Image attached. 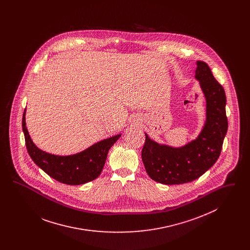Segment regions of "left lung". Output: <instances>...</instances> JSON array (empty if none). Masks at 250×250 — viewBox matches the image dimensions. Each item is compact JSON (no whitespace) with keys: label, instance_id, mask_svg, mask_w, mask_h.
<instances>
[{"label":"left lung","instance_id":"8db88e82","mask_svg":"<svg viewBox=\"0 0 250 250\" xmlns=\"http://www.w3.org/2000/svg\"><path fill=\"white\" fill-rule=\"evenodd\" d=\"M195 79L206 102V118L198 137L181 147L156 143L146 133L142 151L148 175L164 185L189 183L201 177L216 162L228 130L226 95L210 67L197 61Z\"/></svg>","mask_w":250,"mask_h":250}]
</instances>
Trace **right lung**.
Instances as JSON below:
<instances>
[{
	"label": "right lung",
	"instance_id": "add662e5",
	"mask_svg": "<svg viewBox=\"0 0 250 250\" xmlns=\"http://www.w3.org/2000/svg\"><path fill=\"white\" fill-rule=\"evenodd\" d=\"M25 114L26 109L22 118V130L31 158L51 178L70 186L83 185L97 178L105 165L108 150L121 137L118 134L102 140L75 155H52L42 151L33 143L26 127Z\"/></svg>",
	"mask_w": 250,
	"mask_h": 250
}]
</instances>
